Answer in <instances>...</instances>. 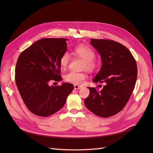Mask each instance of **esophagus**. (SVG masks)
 Returning a JSON list of instances; mask_svg holds the SVG:
<instances>
[{"label": "esophagus", "mask_w": 153, "mask_h": 153, "mask_svg": "<svg viewBox=\"0 0 153 153\" xmlns=\"http://www.w3.org/2000/svg\"><path fill=\"white\" fill-rule=\"evenodd\" d=\"M82 87V86H81V85H76V84L74 85V89H81Z\"/></svg>", "instance_id": "34e87169"}]
</instances>
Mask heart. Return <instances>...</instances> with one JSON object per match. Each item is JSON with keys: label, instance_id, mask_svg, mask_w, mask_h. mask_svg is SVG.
<instances>
[{"label": "heart", "instance_id": "heart-1", "mask_svg": "<svg viewBox=\"0 0 153 153\" xmlns=\"http://www.w3.org/2000/svg\"><path fill=\"white\" fill-rule=\"evenodd\" d=\"M73 53L76 56L82 58L85 61V68L88 70L92 71L98 67V63L94 61L95 53L93 50L86 46L81 45L75 47L73 50ZM70 61V55L68 53H64L59 60L60 66L63 69L66 68ZM64 80L66 82L75 84H82L84 82L85 75L84 73L69 71L64 75Z\"/></svg>", "mask_w": 153, "mask_h": 153}]
</instances>
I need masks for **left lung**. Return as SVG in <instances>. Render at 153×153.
I'll return each mask as SVG.
<instances>
[{"label":"left lung","mask_w":153,"mask_h":153,"mask_svg":"<svg viewBox=\"0 0 153 153\" xmlns=\"http://www.w3.org/2000/svg\"><path fill=\"white\" fill-rule=\"evenodd\" d=\"M91 44L102 61L92 81L105 85L100 92L88 87L90 93L84 103L95 115L109 117L121 111L130 98L137 78V62L129 50L116 41L91 39Z\"/></svg>","instance_id":"left-lung-1"}]
</instances>
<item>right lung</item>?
<instances>
[{
    "instance_id": "obj_1",
    "label": "right lung",
    "mask_w": 153,
    "mask_h": 153,
    "mask_svg": "<svg viewBox=\"0 0 153 153\" xmlns=\"http://www.w3.org/2000/svg\"><path fill=\"white\" fill-rule=\"evenodd\" d=\"M68 39L43 38L22 52L17 60L15 81L26 106L36 115L47 117L63 107L74 89L69 83L50 86L60 82L59 60L66 52Z\"/></svg>"
}]
</instances>
